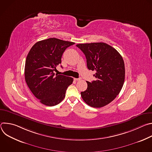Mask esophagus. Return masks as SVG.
I'll return each mask as SVG.
<instances>
[{"mask_svg": "<svg viewBox=\"0 0 152 152\" xmlns=\"http://www.w3.org/2000/svg\"><path fill=\"white\" fill-rule=\"evenodd\" d=\"M80 79H81V78H80V77H79V78H74V80H76V81L80 80Z\"/></svg>", "mask_w": 152, "mask_h": 152, "instance_id": "1", "label": "esophagus"}]
</instances>
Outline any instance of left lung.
I'll use <instances>...</instances> for the list:
<instances>
[{
    "label": "left lung",
    "mask_w": 152,
    "mask_h": 152,
    "mask_svg": "<svg viewBox=\"0 0 152 152\" xmlns=\"http://www.w3.org/2000/svg\"><path fill=\"white\" fill-rule=\"evenodd\" d=\"M85 55L87 67L96 72V80L86 82L87 89L80 93L83 101L94 107L111 103L120 93L124 81L123 59L118 51L104 42L78 44Z\"/></svg>",
    "instance_id": "8db88e82"
}]
</instances>
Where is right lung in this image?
Listing matches in <instances>:
<instances>
[{
    "mask_svg": "<svg viewBox=\"0 0 152 152\" xmlns=\"http://www.w3.org/2000/svg\"><path fill=\"white\" fill-rule=\"evenodd\" d=\"M74 44L73 42L50 38L38 41L29 52L25 67V80L32 94L41 103L55 106L66 96L67 88L73 79L55 75L53 72L61 63L65 50Z\"/></svg>",
    "mask_w": 152,
    "mask_h": 152,
    "instance_id": "1",
    "label": "right lung"
}]
</instances>
